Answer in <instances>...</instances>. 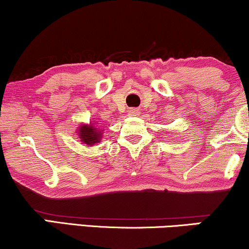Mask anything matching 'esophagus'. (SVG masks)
<instances>
[{
	"label": "esophagus",
	"instance_id": "esophagus-1",
	"mask_svg": "<svg viewBox=\"0 0 249 249\" xmlns=\"http://www.w3.org/2000/svg\"><path fill=\"white\" fill-rule=\"evenodd\" d=\"M128 113H130V115H132V116H136V113H138V110L137 109H131L130 111H128Z\"/></svg>",
	"mask_w": 249,
	"mask_h": 249
}]
</instances>
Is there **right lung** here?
<instances>
[{
    "label": "right lung",
    "instance_id": "obj_1",
    "mask_svg": "<svg viewBox=\"0 0 249 249\" xmlns=\"http://www.w3.org/2000/svg\"><path fill=\"white\" fill-rule=\"evenodd\" d=\"M77 134L81 139V142L85 143L86 146H94L96 142H101L102 131L98 130L97 127L94 126L92 124H82L79 126Z\"/></svg>",
    "mask_w": 249,
    "mask_h": 249
}]
</instances>
